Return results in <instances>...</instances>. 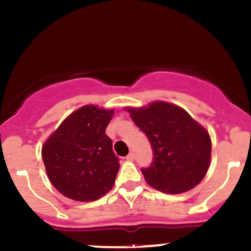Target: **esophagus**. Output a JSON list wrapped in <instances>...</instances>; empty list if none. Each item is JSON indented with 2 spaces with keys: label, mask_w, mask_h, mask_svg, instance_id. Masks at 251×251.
Returning <instances> with one entry per match:
<instances>
[{
  "label": "esophagus",
  "mask_w": 251,
  "mask_h": 251,
  "mask_svg": "<svg viewBox=\"0 0 251 251\" xmlns=\"http://www.w3.org/2000/svg\"><path fill=\"white\" fill-rule=\"evenodd\" d=\"M133 159H135V154L133 153H130L127 156H126V160H128V161H132Z\"/></svg>",
  "instance_id": "obj_1"
}]
</instances>
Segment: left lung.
Here are the masks:
<instances>
[{
  "mask_svg": "<svg viewBox=\"0 0 251 251\" xmlns=\"http://www.w3.org/2000/svg\"><path fill=\"white\" fill-rule=\"evenodd\" d=\"M136 126L146 133L153 149V161L142 168L146 181L169 194L189 191L209 169V133L186 110L165 102L127 110Z\"/></svg>",
  "mask_w": 251,
  "mask_h": 251,
  "instance_id": "left-lung-1",
  "label": "left lung"
}]
</instances>
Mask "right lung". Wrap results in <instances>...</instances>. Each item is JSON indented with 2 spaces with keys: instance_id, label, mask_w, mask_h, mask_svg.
<instances>
[{
  "instance_id": "right-lung-1",
  "label": "right lung",
  "mask_w": 251,
  "mask_h": 251,
  "mask_svg": "<svg viewBox=\"0 0 251 251\" xmlns=\"http://www.w3.org/2000/svg\"><path fill=\"white\" fill-rule=\"evenodd\" d=\"M113 111L85 105L68 116L42 148L48 178L63 196L97 201L110 191L119 158L105 133Z\"/></svg>"
}]
</instances>
